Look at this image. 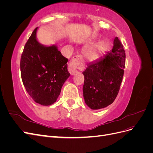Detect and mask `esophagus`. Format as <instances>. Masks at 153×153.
Wrapping results in <instances>:
<instances>
[{
    "label": "esophagus",
    "mask_w": 153,
    "mask_h": 153,
    "mask_svg": "<svg viewBox=\"0 0 153 153\" xmlns=\"http://www.w3.org/2000/svg\"><path fill=\"white\" fill-rule=\"evenodd\" d=\"M81 60H82V57L80 56V55H76V56L73 58L71 62L69 63V65L68 67V70L71 75H75L76 73H78V71H77L76 68V64L78 61H81Z\"/></svg>",
    "instance_id": "1"
}]
</instances>
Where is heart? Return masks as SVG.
I'll return each mask as SVG.
<instances>
[{"instance_id":"1","label":"heart","mask_w":153,"mask_h":153,"mask_svg":"<svg viewBox=\"0 0 153 153\" xmlns=\"http://www.w3.org/2000/svg\"><path fill=\"white\" fill-rule=\"evenodd\" d=\"M109 47V41L107 39H102L86 47L84 51V56L89 61H96L107 51Z\"/></svg>"}]
</instances>
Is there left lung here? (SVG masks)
<instances>
[{"mask_svg": "<svg viewBox=\"0 0 153 153\" xmlns=\"http://www.w3.org/2000/svg\"><path fill=\"white\" fill-rule=\"evenodd\" d=\"M126 55L117 37L112 50L99 60L89 63L83 72V94L85 103L92 110L112 104L119 92L125 68Z\"/></svg>", "mask_w": 153, "mask_h": 153, "instance_id": "obj_1", "label": "left lung"}]
</instances>
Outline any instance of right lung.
Masks as SVG:
<instances>
[{
  "instance_id": "1",
  "label": "right lung",
  "mask_w": 153,
  "mask_h": 153,
  "mask_svg": "<svg viewBox=\"0 0 153 153\" xmlns=\"http://www.w3.org/2000/svg\"><path fill=\"white\" fill-rule=\"evenodd\" d=\"M37 27L26 43L22 55L20 70L23 84L36 103L53 105L70 76L68 59L56 45H44L37 39Z\"/></svg>"
}]
</instances>
